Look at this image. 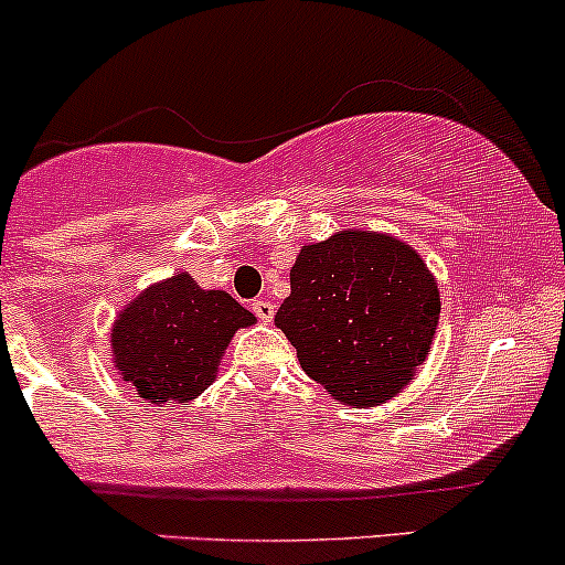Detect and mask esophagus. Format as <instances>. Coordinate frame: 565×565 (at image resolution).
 <instances>
[{
  "mask_svg": "<svg viewBox=\"0 0 565 565\" xmlns=\"http://www.w3.org/2000/svg\"><path fill=\"white\" fill-rule=\"evenodd\" d=\"M250 307L262 322H271V317H275V303H271L269 299H256Z\"/></svg>",
  "mask_w": 565,
  "mask_h": 565,
  "instance_id": "obj_1",
  "label": "esophagus"
}]
</instances>
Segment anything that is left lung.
I'll return each instance as SVG.
<instances>
[{
	"label": "left lung",
	"instance_id": "1",
	"mask_svg": "<svg viewBox=\"0 0 565 565\" xmlns=\"http://www.w3.org/2000/svg\"><path fill=\"white\" fill-rule=\"evenodd\" d=\"M440 290L422 256L384 232L344 230L303 245L275 326L333 401L373 408L427 360Z\"/></svg>",
	"mask_w": 565,
	"mask_h": 565
}]
</instances>
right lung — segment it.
<instances>
[{"mask_svg":"<svg viewBox=\"0 0 565 565\" xmlns=\"http://www.w3.org/2000/svg\"><path fill=\"white\" fill-rule=\"evenodd\" d=\"M253 322L226 290H202L189 271H175L117 315L111 363L143 401L189 403L215 382L232 335Z\"/></svg>","mask_w":565,"mask_h":565,"instance_id":"add662e5","label":"right lung"}]
</instances>
